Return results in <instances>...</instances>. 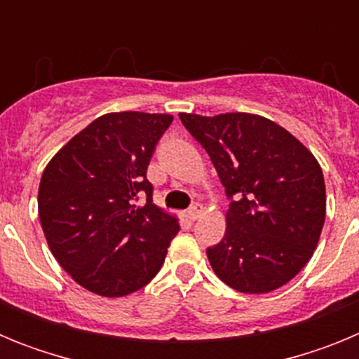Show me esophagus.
Returning a JSON list of instances; mask_svg holds the SVG:
<instances>
[{
	"label": "esophagus",
	"mask_w": 359,
	"mask_h": 359,
	"mask_svg": "<svg viewBox=\"0 0 359 359\" xmlns=\"http://www.w3.org/2000/svg\"><path fill=\"white\" fill-rule=\"evenodd\" d=\"M199 215H201V205H198V203H196V205H192V207L187 210V217H189L190 221H196Z\"/></svg>",
	"instance_id": "34e87169"
}]
</instances>
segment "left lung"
Instances as JSON below:
<instances>
[{
  "label": "left lung",
  "instance_id": "1",
  "mask_svg": "<svg viewBox=\"0 0 359 359\" xmlns=\"http://www.w3.org/2000/svg\"><path fill=\"white\" fill-rule=\"evenodd\" d=\"M208 152L230 203L223 241L207 250L214 273L241 293H269L313 257L325 221V182L313 152L252 113H180Z\"/></svg>",
  "mask_w": 359,
  "mask_h": 359
}]
</instances>
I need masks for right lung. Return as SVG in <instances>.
<instances>
[{
	"label": "right lung",
	"instance_id": "1",
	"mask_svg": "<svg viewBox=\"0 0 359 359\" xmlns=\"http://www.w3.org/2000/svg\"><path fill=\"white\" fill-rule=\"evenodd\" d=\"M172 115L107 113L75 135L44 169L39 219L57 262L100 297L147 286L176 237L177 217L152 203L147 167ZM146 198L144 205L135 201Z\"/></svg>",
	"mask_w": 359,
	"mask_h": 359
}]
</instances>
